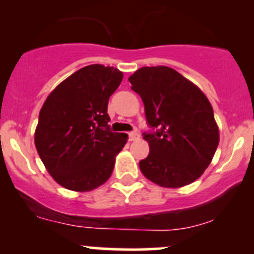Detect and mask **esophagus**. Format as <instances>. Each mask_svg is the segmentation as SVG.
<instances>
[{
	"label": "esophagus",
	"instance_id": "obj_1",
	"mask_svg": "<svg viewBox=\"0 0 254 254\" xmlns=\"http://www.w3.org/2000/svg\"><path fill=\"white\" fill-rule=\"evenodd\" d=\"M140 139V134L136 131H132V132H129V140L130 141H135V140Z\"/></svg>",
	"mask_w": 254,
	"mask_h": 254
}]
</instances>
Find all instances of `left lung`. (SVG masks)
Here are the masks:
<instances>
[{"mask_svg": "<svg viewBox=\"0 0 254 254\" xmlns=\"http://www.w3.org/2000/svg\"><path fill=\"white\" fill-rule=\"evenodd\" d=\"M140 94L150 153L140 161L142 175L165 188L193 183L206 170L219 145V127L205 94L167 66L141 67L129 77Z\"/></svg>", "mask_w": 254, "mask_h": 254, "instance_id": "left-lung-1", "label": "left lung"}]
</instances>
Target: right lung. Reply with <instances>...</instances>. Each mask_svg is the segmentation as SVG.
<instances>
[{
    "label": "right lung",
    "mask_w": 254,
    "mask_h": 254,
    "mask_svg": "<svg viewBox=\"0 0 254 254\" xmlns=\"http://www.w3.org/2000/svg\"><path fill=\"white\" fill-rule=\"evenodd\" d=\"M123 72L94 64L79 68L48 96L34 142L50 176L64 188L89 191L108 181L127 134L112 132L109 97Z\"/></svg>",
    "instance_id": "1"
}]
</instances>
